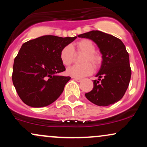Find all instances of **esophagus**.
Segmentation results:
<instances>
[{"mask_svg":"<svg viewBox=\"0 0 147 147\" xmlns=\"http://www.w3.org/2000/svg\"><path fill=\"white\" fill-rule=\"evenodd\" d=\"M74 79H75L76 82H81L82 81V79H80V78H74Z\"/></svg>","mask_w":147,"mask_h":147,"instance_id":"1","label":"esophagus"}]
</instances>
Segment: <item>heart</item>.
<instances>
[{"label":"heart","mask_w":147,"mask_h":147,"mask_svg":"<svg viewBox=\"0 0 147 147\" xmlns=\"http://www.w3.org/2000/svg\"><path fill=\"white\" fill-rule=\"evenodd\" d=\"M95 46L89 39H82L72 45H67L60 52V59L65 66H69L73 63L76 55L84 53L80 65H73L66 70V74L75 78H83L91 75L94 68L97 67L101 62V58L95 53ZM91 63L92 64H91Z\"/></svg>","instance_id":"obj_1"}]
</instances>
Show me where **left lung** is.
I'll return each mask as SVG.
<instances>
[{"instance_id": "8db88e82", "label": "left lung", "mask_w": 147, "mask_h": 147, "mask_svg": "<svg viewBox=\"0 0 147 147\" xmlns=\"http://www.w3.org/2000/svg\"><path fill=\"white\" fill-rule=\"evenodd\" d=\"M97 45L102 55L101 68L96 75L93 88L85 94L86 97L96 105L107 106L122 98L129 85L131 70L129 53L123 42L117 37L92 30L79 34Z\"/></svg>"}]
</instances>
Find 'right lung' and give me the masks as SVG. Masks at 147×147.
Here are the masks:
<instances>
[{
	"mask_svg": "<svg viewBox=\"0 0 147 147\" xmlns=\"http://www.w3.org/2000/svg\"><path fill=\"white\" fill-rule=\"evenodd\" d=\"M77 38L45 35L22 45L13 65L12 82L28 106L43 107L56 101L70 77L57 75L65 70L60 52Z\"/></svg>",
	"mask_w": 147,
	"mask_h": 147,
	"instance_id": "obj_1",
	"label": "right lung"
}]
</instances>
